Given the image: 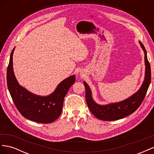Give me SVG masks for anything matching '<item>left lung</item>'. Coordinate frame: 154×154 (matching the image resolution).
Here are the masks:
<instances>
[{
	"instance_id": "8db88e82",
	"label": "left lung",
	"mask_w": 154,
	"mask_h": 154,
	"mask_svg": "<svg viewBox=\"0 0 154 154\" xmlns=\"http://www.w3.org/2000/svg\"><path fill=\"white\" fill-rule=\"evenodd\" d=\"M140 44L144 52V62L146 66L145 78L139 90L131 97L119 103L100 105L97 104L92 100L90 88L85 82H83L85 88V99L88 107L93 115L97 118L103 121L120 119L134 112L142 103L151 82V69L147 58L146 51L143 44L141 42Z\"/></svg>"
}]
</instances>
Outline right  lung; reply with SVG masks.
<instances>
[{"label": "right lung", "instance_id": "add662e5", "mask_svg": "<svg viewBox=\"0 0 154 154\" xmlns=\"http://www.w3.org/2000/svg\"><path fill=\"white\" fill-rule=\"evenodd\" d=\"M7 69V84L14 104L24 118L40 123H50L58 119L62 111L64 97L76 81L74 75L63 80L51 95L45 97L32 94L17 82L13 69V54Z\"/></svg>", "mask_w": 154, "mask_h": 154}]
</instances>
